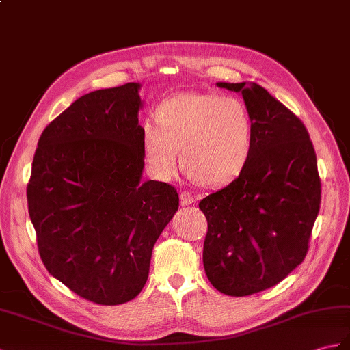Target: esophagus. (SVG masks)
Returning <instances> with one entry per match:
<instances>
[{
  "label": "esophagus",
  "instance_id": "esophagus-1",
  "mask_svg": "<svg viewBox=\"0 0 350 350\" xmlns=\"http://www.w3.org/2000/svg\"><path fill=\"white\" fill-rule=\"evenodd\" d=\"M180 201H182L183 206H189V204H192L195 200H193V197H192L189 192L183 191V192H180Z\"/></svg>",
  "mask_w": 350,
  "mask_h": 350
}]
</instances>
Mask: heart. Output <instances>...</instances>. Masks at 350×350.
Here are the masks:
<instances>
[{
    "label": "heart",
    "mask_w": 350,
    "mask_h": 350,
    "mask_svg": "<svg viewBox=\"0 0 350 350\" xmlns=\"http://www.w3.org/2000/svg\"><path fill=\"white\" fill-rule=\"evenodd\" d=\"M157 124L143 122L142 149L149 172L170 180L180 164L195 182L219 188L239 177L254 149V122L239 98L183 92L162 101Z\"/></svg>",
    "instance_id": "1"
}]
</instances>
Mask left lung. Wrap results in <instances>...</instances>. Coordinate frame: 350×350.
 <instances>
[{
    "label": "left lung",
    "mask_w": 350,
    "mask_h": 350,
    "mask_svg": "<svg viewBox=\"0 0 350 350\" xmlns=\"http://www.w3.org/2000/svg\"><path fill=\"white\" fill-rule=\"evenodd\" d=\"M245 100L254 149L237 178L200 201L207 219L202 262L225 295L278 285L307 255L321 207L316 153L303 122L256 83H216Z\"/></svg>",
    "instance_id": "8db88e82"
}]
</instances>
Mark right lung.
<instances>
[{
    "mask_svg": "<svg viewBox=\"0 0 350 350\" xmlns=\"http://www.w3.org/2000/svg\"><path fill=\"white\" fill-rule=\"evenodd\" d=\"M140 83L89 92L46 126L27 188L47 271L103 306L140 294L152 250L178 208L172 185L143 182Z\"/></svg>",
    "mask_w": 350,
    "mask_h": 350,
    "instance_id": "add662e5",
    "label": "right lung"
}]
</instances>
